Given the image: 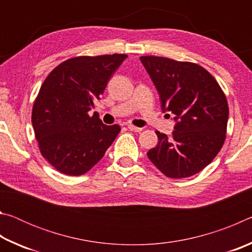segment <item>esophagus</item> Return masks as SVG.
I'll list each match as a JSON object with an SVG mask.
<instances>
[{
    "label": "esophagus",
    "instance_id": "obj_1",
    "mask_svg": "<svg viewBox=\"0 0 252 252\" xmlns=\"http://www.w3.org/2000/svg\"><path fill=\"white\" fill-rule=\"evenodd\" d=\"M127 129L130 131H133V132H141L142 131V127H138V126H134L132 125H127Z\"/></svg>",
    "mask_w": 252,
    "mask_h": 252
}]
</instances>
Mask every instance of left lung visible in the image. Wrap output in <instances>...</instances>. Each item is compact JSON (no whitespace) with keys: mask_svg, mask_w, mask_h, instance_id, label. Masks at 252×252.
I'll list each match as a JSON object with an SVG mask.
<instances>
[{"mask_svg":"<svg viewBox=\"0 0 252 252\" xmlns=\"http://www.w3.org/2000/svg\"><path fill=\"white\" fill-rule=\"evenodd\" d=\"M160 95L161 108L173 114L172 135L157 131L158 146L147 156L169 178L193 176L222 148L229 117L228 102L216 79L195 63L161 57H141Z\"/></svg>","mask_w":252,"mask_h":252,"instance_id":"left-lung-1","label":"left lung"}]
</instances>
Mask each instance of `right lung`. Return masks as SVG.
Returning a JSON list of instances; mask_svg holds the SVG:
<instances>
[{"label": "right lung", "mask_w": 252, "mask_h": 252, "mask_svg": "<svg viewBox=\"0 0 252 252\" xmlns=\"http://www.w3.org/2000/svg\"><path fill=\"white\" fill-rule=\"evenodd\" d=\"M126 54L76 57L46 76L34 102L32 126L44 159L61 173L81 176L103 158L120 132L89 116Z\"/></svg>", "instance_id": "right-lung-1"}]
</instances>
